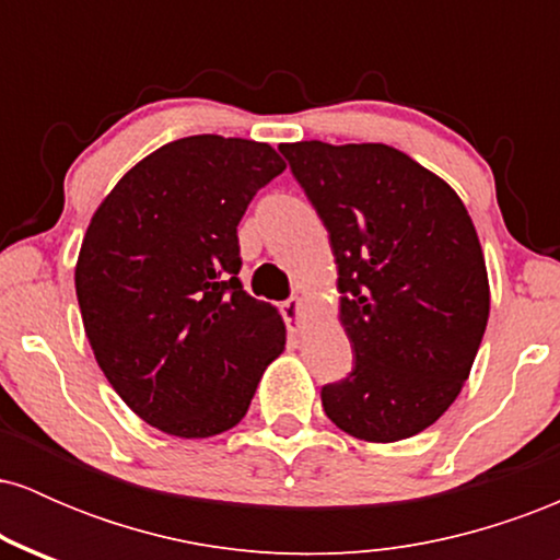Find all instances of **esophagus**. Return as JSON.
Returning <instances> with one entry per match:
<instances>
[{"instance_id":"34e87169","label":"esophagus","mask_w":560,"mask_h":560,"mask_svg":"<svg viewBox=\"0 0 560 560\" xmlns=\"http://www.w3.org/2000/svg\"><path fill=\"white\" fill-rule=\"evenodd\" d=\"M281 313H284L287 329L289 334H300L305 326H302V313H305V300L302 298H292L281 305Z\"/></svg>"}]
</instances>
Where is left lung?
Masks as SVG:
<instances>
[{
    "label": "left lung",
    "instance_id": "obj_1",
    "mask_svg": "<svg viewBox=\"0 0 560 560\" xmlns=\"http://www.w3.org/2000/svg\"><path fill=\"white\" fill-rule=\"evenodd\" d=\"M329 231L339 324L355 369L320 389L326 416L365 442L423 432L464 389L490 318L485 253L466 205L387 144H281Z\"/></svg>",
    "mask_w": 560,
    "mask_h": 560
}]
</instances>
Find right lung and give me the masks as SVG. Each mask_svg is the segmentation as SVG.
Returning a JSON list of instances; mask_svg holds the SVG:
<instances>
[{"instance_id":"1","label":"right lung","mask_w":560,"mask_h":560,"mask_svg":"<svg viewBox=\"0 0 560 560\" xmlns=\"http://www.w3.org/2000/svg\"><path fill=\"white\" fill-rule=\"evenodd\" d=\"M284 168L266 141L176 139L139 160L89 221L75 262L83 331L120 400L160 432H229L284 352L279 311L236 279V226Z\"/></svg>"}]
</instances>
